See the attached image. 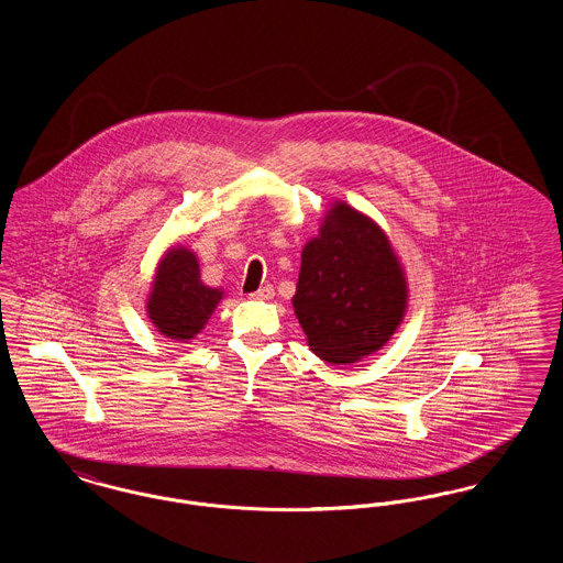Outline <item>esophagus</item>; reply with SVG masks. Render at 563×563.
<instances>
[{"label":"esophagus","instance_id":"obj_1","mask_svg":"<svg viewBox=\"0 0 563 563\" xmlns=\"http://www.w3.org/2000/svg\"><path fill=\"white\" fill-rule=\"evenodd\" d=\"M249 297H251V299H257V301L272 299V297H274V287H272V285H266V287H262V289L253 291V294L249 295Z\"/></svg>","mask_w":563,"mask_h":563}]
</instances>
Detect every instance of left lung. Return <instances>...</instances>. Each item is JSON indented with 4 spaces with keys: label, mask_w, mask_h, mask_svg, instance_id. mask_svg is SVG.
Segmentation results:
<instances>
[{
    "label": "left lung",
    "mask_w": 563,
    "mask_h": 563,
    "mask_svg": "<svg viewBox=\"0 0 563 563\" xmlns=\"http://www.w3.org/2000/svg\"><path fill=\"white\" fill-rule=\"evenodd\" d=\"M295 317L327 363H354L401 324L407 280L386 234L346 202L333 205L301 251Z\"/></svg>",
    "instance_id": "left-lung-1"
}]
</instances>
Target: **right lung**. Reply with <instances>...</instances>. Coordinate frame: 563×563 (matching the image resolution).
<instances>
[{
    "label": "right lung",
    "instance_id": "1",
    "mask_svg": "<svg viewBox=\"0 0 563 563\" xmlns=\"http://www.w3.org/2000/svg\"><path fill=\"white\" fill-rule=\"evenodd\" d=\"M221 297V289L200 280L196 255L184 246H173L156 269L147 314L162 335L186 342L205 329Z\"/></svg>",
    "mask_w": 563,
    "mask_h": 563
}]
</instances>
